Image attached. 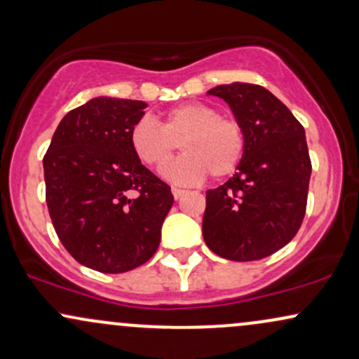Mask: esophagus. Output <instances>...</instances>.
<instances>
[{
    "label": "esophagus",
    "instance_id": "esophagus-1",
    "mask_svg": "<svg viewBox=\"0 0 359 359\" xmlns=\"http://www.w3.org/2000/svg\"><path fill=\"white\" fill-rule=\"evenodd\" d=\"M187 191H184V189H179V187H172V194H174L175 199H180V197L184 196V194Z\"/></svg>",
    "mask_w": 359,
    "mask_h": 359
}]
</instances>
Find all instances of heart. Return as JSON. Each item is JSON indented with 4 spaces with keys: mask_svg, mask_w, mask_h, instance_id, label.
Returning <instances> with one entry per match:
<instances>
[{
    "mask_svg": "<svg viewBox=\"0 0 359 359\" xmlns=\"http://www.w3.org/2000/svg\"><path fill=\"white\" fill-rule=\"evenodd\" d=\"M180 142L185 155L163 168V177L175 184L191 185L209 174L226 177L240 165L245 154V130L236 119L219 116L204 102H184L165 111L158 123L142 118L130 131L135 155L148 167L162 168Z\"/></svg>",
    "mask_w": 359,
    "mask_h": 359,
    "instance_id": "b5f03b06",
    "label": "heart"
}]
</instances>
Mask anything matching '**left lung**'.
Instances as JSON below:
<instances>
[{
	"mask_svg": "<svg viewBox=\"0 0 359 359\" xmlns=\"http://www.w3.org/2000/svg\"><path fill=\"white\" fill-rule=\"evenodd\" d=\"M208 94L228 102L246 147L234 175L205 192L204 241L233 262L270 257L297 234L306 214L312 170L306 131L262 86L233 82Z\"/></svg>",
	"mask_w": 359,
	"mask_h": 359,
	"instance_id": "8db88e82",
	"label": "left lung"
}]
</instances>
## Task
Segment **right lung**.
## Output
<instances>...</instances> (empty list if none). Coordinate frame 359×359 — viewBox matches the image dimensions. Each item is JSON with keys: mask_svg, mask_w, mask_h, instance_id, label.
<instances>
[{"mask_svg": "<svg viewBox=\"0 0 359 359\" xmlns=\"http://www.w3.org/2000/svg\"><path fill=\"white\" fill-rule=\"evenodd\" d=\"M147 102L100 96L69 111L43 156L57 236L81 265L123 273L148 262L174 204L130 145Z\"/></svg>", "mask_w": 359, "mask_h": 359, "instance_id": "right-lung-1", "label": "right lung"}]
</instances>
